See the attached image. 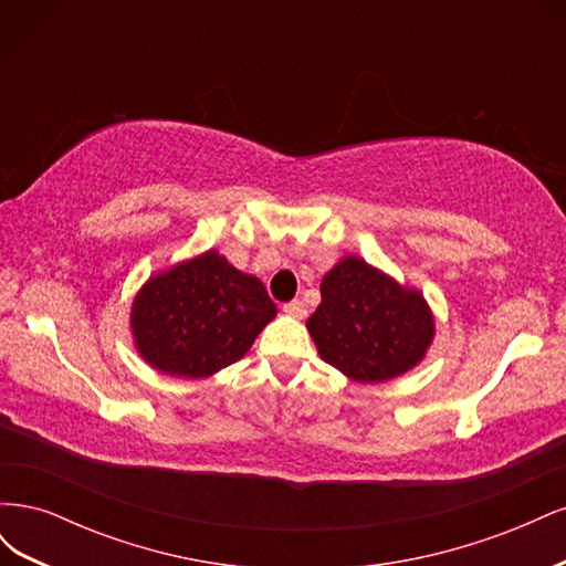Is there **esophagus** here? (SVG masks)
I'll use <instances>...</instances> for the list:
<instances>
[{
  "mask_svg": "<svg viewBox=\"0 0 566 566\" xmlns=\"http://www.w3.org/2000/svg\"><path fill=\"white\" fill-rule=\"evenodd\" d=\"M283 312H285L287 316H293V318H304V316H306V310H304V304H302L300 300H293V302L283 304Z\"/></svg>",
  "mask_w": 566,
  "mask_h": 566,
  "instance_id": "obj_1",
  "label": "esophagus"
}]
</instances>
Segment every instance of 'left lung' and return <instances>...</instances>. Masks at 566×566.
Here are the masks:
<instances>
[{
  "mask_svg": "<svg viewBox=\"0 0 566 566\" xmlns=\"http://www.w3.org/2000/svg\"><path fill=\"white\" fill-rule=\"evenodd\" d=\"M306 328L325 364L358 382H382L420 361L434 321L416 290L345 256L323 276L321 304Z\"/></svg>",
  "mask_w": 566,
  "mask_h": 566,
  "instance_id": "left-lung-1",
  "label": "left lung"
}]
</instances>
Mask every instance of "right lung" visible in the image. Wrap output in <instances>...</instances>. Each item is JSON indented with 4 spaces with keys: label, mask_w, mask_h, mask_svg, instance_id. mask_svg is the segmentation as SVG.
Returning <instances> with one entry per match:
<instances>
[{
    "label": "right lung",
    "mask_w": 566,
    "mask_h": 566,
    "mask_svg": "<svg viewBox=\"0 0 566 566\" xmlns=\"http://www.w3.org/2000/svg\"><path fill=\"white\" fill-rule=\"evenodd\" d=\"M276 316L262 281L214 250L150 279L132 306L136 349L179 378H205L235 364Z\"/></svg>",
    "instance_id": "add662e5"
}]
</instances>
